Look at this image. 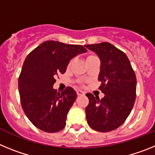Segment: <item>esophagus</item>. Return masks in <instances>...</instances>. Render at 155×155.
I'll return each mask as SVG.
<instances>
[{
	"instance_id": "esophagus-1",
	"label": "esophagus",
	"mask_w": 155,
	"mask_h": 155,
	"mask_svg": "<svg viewBox=\"0 0 155 155\" xmlns=\"http://www.w3.org/2000/svg\"><path fill=\"white\" fill-rule=\"evenodd\" d=\"M77 94H78V96H81V95H84V93L82 91H81V90H78V91H77Z\"/></svg>"
}]
</instances>
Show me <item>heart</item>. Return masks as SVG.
<instances>
[{"label": "heart", "mask_w": 155, "mask_h": 155, "mask_svg": "<svg viewBox=\"0 0 155 155\" xmlns=\"http://www.w3.org/2000/svg\"><path fill=\"white\" fill-rule=\"evenodd\" d=\"M94 57V56L91 55V56H89V57H87V58H90V57Z\"/></svg>", "instance_id": "b5f03b06"}]
</instances>
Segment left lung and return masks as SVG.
Wrapping results in <instances>:
<instances>
[{
    "mask_svg": "<svg viewBox=\"0 0 155 155\" xmlns=\"http://www.w3.org/2000/svg\"><path fill=\"white\" fill-rule=\"evenodd\" d=\"M85 47L99 57V89L105 94L102 99L91 93L86 94L89 99L85 109L86 119L94 130L109 132L124 124L134 107L136 74L127 56L109 42L86 45Z\"/></svg>",
    "mask_w": 155,
    "mask_h": 155,
    "instance_id": "left-lung-1",
    "label": "left lung"
}]
</instances>
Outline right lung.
<instances>
[{"instance_id":"add662e5","label":"right lung","mask_w":155,"mask_h":155,"mask_svg":"<svg viewBox=\"0 0 155 155\" xmlns=\"http://www.w3.org/2000/svg\"><path fill=\"white\" fill-rule=\"evenodd\" d=\"M87 52L81 45L46 41L34 49L23 63L18 91L25 114L35 127L47 133L61 130L77 98L71 87L62 92L53 89L55 78L64 74L70 61Z\"/></svg>"}]
</instances>
